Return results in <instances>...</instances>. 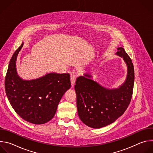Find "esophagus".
<instances>
[{"label":"esophagus","instance_id":"1","mask_svg":"<svg viewBox=\"0 0 153 153\" xmlns=\"http://www.w3.org/2000/svg\"><path fill=\"white\" fill-rule=\"evenodd\" d=\"M76 76L74 74H72L71 76L70 77V80H71V86H73L75 82H76Z\"/></svg>","mask_w":153,"mask_h":153}]
</instances>
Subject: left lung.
<instances>
[{
    "label": "left lung",
    "mask_w": 153,
    "mask_h": 153,
    "mask_svg": "<svg viewBox=\"0 0 153 153\" xmlns=\"http://www.w3.org/2000/svg\"><path fill=\"white\" fill-rule=\"evenodd\" d=\"M116 54L127 66L126 77L119 88H107L93 80L90 73L77 78L74 89L77 108L81 121L91 128H100L115 122L127 109L132 97L134 70L131 59L122 47Z\"/></svg>",
    "instance_id": "obj_1"
}]
</instances>
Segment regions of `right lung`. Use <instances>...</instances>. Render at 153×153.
<instances>
[{
    "label": "right lung",
    "mask_w": 153,
    "mask_h": 153,
    "mask_svg": "<svg viewBox=\"0 0 153 153\" xmlns=\"http://www.w3.org/2000/svg\"><path fill=\"white\" fill-rule=\"evenodd\" d=\"M24 43L13 54L5 80L8 100L16 113L25 120L40 125L54 116L62 96L71 87L68 73H48L39 78L24 80L18 75L16 61Z\"/></svg>",
    "instance_id": "obj_1"
}]
</instances>
